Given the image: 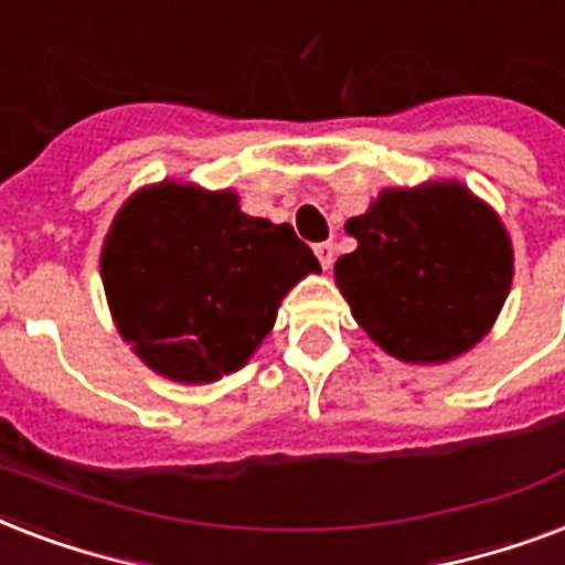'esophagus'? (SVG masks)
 <instances>
[{"instance_id": "obj_1", "label": "esophagus", "mask_w": 565, "mask_h": 565, "mask_svg": "<svg viewBox=\"0 0 565 565\" xmlns=\"http://www.w3.org/2000/svg\"><path fill=\"white\" fill-rule=\"evenodd\" d=\"M313 252H317L322 269H331V264H334V243H317Z\"/></svg>"}]
</instances>
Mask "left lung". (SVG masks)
Here are the masks:
<instances>
[{"label": "left lung", "instance_id": "8db88e82", "mask_svg": "<svg viewBox=\"0 0 565 565\" xmlns=\"http://www.w3.org/2000/svg\"><path fill=\"white\" fill-rule=\"evenodd\" d=\"M345 231L334 264L354 319L381 349L411 363L451 361L499 317L513 248L499 216L460 184L384 190Z\"/></svg>", "mask_w": 565, "mask_h": 565}]
</instances>
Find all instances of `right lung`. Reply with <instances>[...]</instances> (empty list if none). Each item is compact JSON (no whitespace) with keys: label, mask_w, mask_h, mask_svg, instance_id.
I'll return each mask as SVG.
<instances>
[{"label":"right lung","mask_w":565,"mask_h":565,"mask_svg":"<svg viewBox=\"0 0 565 565\" xmlns=\"http://www.w3.org/2000/svg\"><path fill=\"white\" fill-rule=\"evenodd\" d=\"M319 260L292 225L246 216L237 195L163 181L122 204L102 252L119 334L154 372L204 384L239 370L284 292Z\"/></svg>","instance_id":"right-lung-1"}]
</instances>
